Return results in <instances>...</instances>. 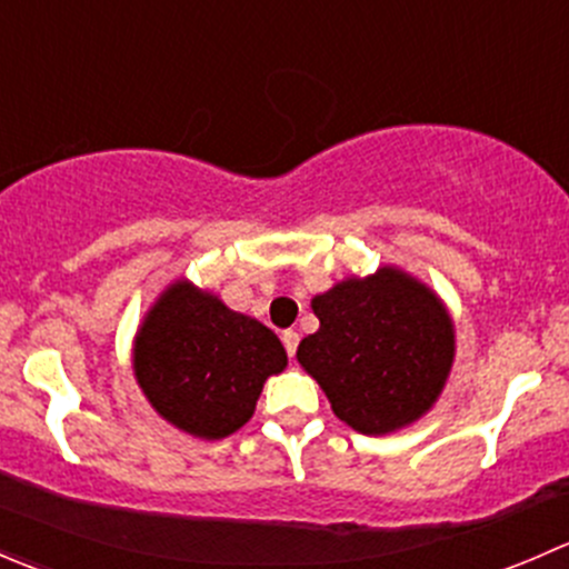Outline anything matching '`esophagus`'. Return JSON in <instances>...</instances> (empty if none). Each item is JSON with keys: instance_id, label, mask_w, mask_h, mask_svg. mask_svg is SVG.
I'll use <instances>...</instances> for the list:
<instances>
[{"instance_id": "1", "label": "esophagus", "mask_w": 569, "mask_h": 569, "mask_svg": "<svg viewBox=\"0 0 569 569\" xmlns=\"http://www.w3.org/2000/svg\"><path fill=\"white\" fill-rule=\"evenodd\" d=\"M280 341H283L286 355H289V358H295L297 347H300V336H297L295 330H283V336H280Z\"/></svg>"}]
</instances>
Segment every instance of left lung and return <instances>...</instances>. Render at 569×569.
<instances>
[{
	"label": "left lung",
	"mask_w": 569,
	"mask_h": 569,
	"mask_svg": "<svg viewBox=\"0 0 569 569\" xmlns=\"http://www.w3.org/2000/svg\"><path fill=\"white\" fill-rule=\"evenodd\" d=\"M313 313L319 330L297 360L343 423L386 435L432 407L455 360V327L427 286L386 267L319 295Z\"/></svg>",
	"instance_id": "obj_1"
}]
</instances>
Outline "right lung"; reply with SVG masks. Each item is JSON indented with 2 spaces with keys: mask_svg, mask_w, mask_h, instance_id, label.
<instances>
[{
  "mask_svg": "<svg viewBox=\"0 0 569 569\" xmlns=\"http://www.w3.org/2000/svg\"><path fill=\"white\" fill-rule=\"evenodd\" d=\"M283 366L286 349L269 327L183 280L148 313L134 347L137 382L159 416L209 440L248 423L263 380Z\"/></svg>",
  "mask_w": 569,
  "mask_h": 569,
  "instance_id": "add662e5",
  "label": "right lung"
}]
</instances>
